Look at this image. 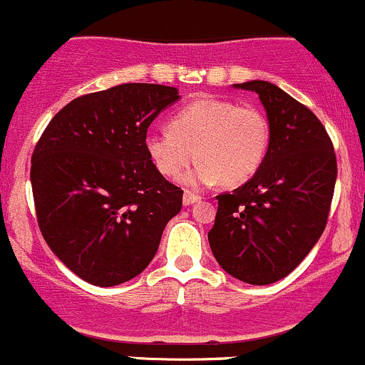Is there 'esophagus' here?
I'll list each match as a JSON object with an SVG mask.
<instances>
[{"mask_svg": "<svg viewBox=\"0 0 365 365\" xmlns=\"http://www.w3.org/2000/svg\"><path fill=\"white\" fill-rule=\"evenodd\" d=\"M200 200V197H198L197 193H191V191H184V197H182V202L184 205H191L195 204V202Z\"/></svg>", "mask_w": 365, "mask_h": 365, "instance_id": "obj_1", "label": "esophagus"}]
</instances>
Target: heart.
<instances>
[{
    "instance_id": "obj_1",
    "label": "heart",
    "mask_w": 365,
    "mask_h": 365,
    "mask_svg": "<svg viewBox=\"0 0 365 365\" xmlns=\"http://www.w3.org/2000/svg\"><path fill=\"white\" fill-rule=\"evenodd\" d=\"M268 122L254 106H237L232 101L204 97L179 108L170 128L150 129L145 135V153L165 178L187 172V186H212L223 179L240 184L261 167L268 150Z\"/></svg>"
}]
</instances>
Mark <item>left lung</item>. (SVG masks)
<instances>
[{"instance_id":"left-lung-1","label":"left lung","mask_w":365,"mask_h":365,"mask_svg":"<svg viewBox=\"0 0 365 365\" xmlns=\"http://www.w3.org/2000/svg\"><path fill=\"white\" fill-rule=\"evenodd\" d=\"M237 88L259 93L269 145L254 178L218 195L207 240L234 279L268 286L289 275L323 234L337 179L334 143L319 118L268 81Z\"/></svg>"}]
</instances>
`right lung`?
Segmentation results:
<instances>
[{
	"mask_svg": "<svg viewBox=\"0 0 365 365\" xmlns=\"http://www.w3.org/2000/svg\"><path fill=\"white\" fill-rule=\"evenodd\" d=\"M178 88L125 83L76 97L42 133L31 190L46 243L101 287L135 279L156 255L182 190L150 163L145 135Z\"/></svg>",
	"mask_w": 365,
	"mask_h": 365,
	"instance_id": "right-lung-1",
	"label": "right lung"
}]
</instances>
